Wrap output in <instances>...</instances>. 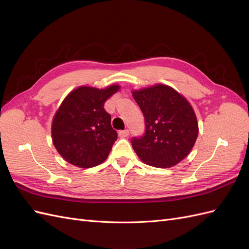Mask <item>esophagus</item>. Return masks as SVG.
Segmentation results:
<instances>
[{
	"mask_svg": "<svg viewBox=\"0 0 249 249\" xmlns=\"http://www.w3.org/2000/svg\"><path fill=\"white\" fill-rule=\"evenodd\" d=\"M129 134H130L129 130H124V131H119V133H118V135H119V137H120V138H125V137H127V136H129Z\"/></svg>",
	"mask_w": 249,
	"mask_h": 249,
	"instance_id": "obj_1",
	"label": "esophagus"
}]
</instances>
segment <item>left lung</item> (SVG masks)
<instances>
[{"instance_id": "8db88e82", "label": "left lung", "mask_w": 249, "mask_h": 249, "mask_svg": "<svg viewBox=\"0 0 249 249\" xmlns=\"http://www.w3.org/2000/svg\"><path fill=\"white\" fill-rule=\"evenodd\" d=\"M145 120V132L131 140L141 161L158 168L177 165L190 153L198 124L190 104L175 89L162 84L133 91Z\"/></svg>"}]
</instances>
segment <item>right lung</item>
<instances>
[{
	"label": "right lung",
	"instance_id": "obj_1",
	"mask_svg": "<svg viewBox=\"0 0 249 249\" xmlns=\"http://www.w3.org/2000/svg\"><path fill=\"white\" fill-rule=\"evenodd\" d=\"M118 89L117 85L106 89L82 86L66 96L53 120L52 137L67 162L90 168L107 159L117 133L104 105Z\"/></svg>",
	"mask_w": 249,
	"mask_h": 249
}]
</instances>
